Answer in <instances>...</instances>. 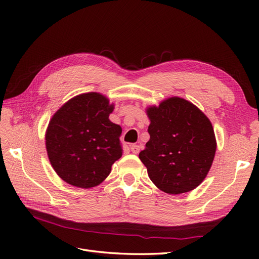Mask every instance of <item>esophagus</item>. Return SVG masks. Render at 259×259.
Masks as SVG:
<instances>
[{
	"label": "esophagus",
	"mask_w": 259,
	"mask_h": 259,
	"mask_svg": "<svg viewBox=\"0 0 259 259\" xmlns=\"http://www.w3.org/2000/svg\"><path fill=\"white\" fill-rule=\"evenodd\" d=\"M131 150H132L133 153L137 154V153L140 151V147H139L138 145H132V146H131Z\"/></svg>",
	"instance_id": "esophagus-1"
}]
</instances>
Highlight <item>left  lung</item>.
I'll use <instances>...</instances> for the list:
<instances>
[{"instance_id":"8db88e82","label":"left lung","mask_w":259,"mask_h":259,"mask_svg":"<svg viewBox=\"0 0 259 259\" xmlns=\"http://www.w3.org/2000/svg\"><path fill=\"white\" fill-rule=\"evenodd\" d=\"M150 139L139 159L160 190L180 194L193 190L213 163L216 138L208 117L190 101L179 97L149 107Z\"/></svg>"}]
</instances>
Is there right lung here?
Wrapping results in <instances>:
<instances>
[{"label":"right lung","mask_w":259,"mask_h":259,"mask_svg":"<svg viewBox=\"0 0 259 259\" xmlns=\"http://www.w3.org/2000/svg\"><path fill=\"white\" fill-rule=\"evenodd\" d=\"M114 105L99 93L77 95L55 113L45 145L53 168L64 182L89 188L103 183L123 149L122 128L109 120Z\"/></svg>","instance_id":"obj_1"}]
</instances>
